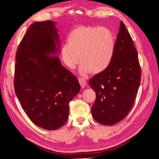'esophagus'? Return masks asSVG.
I'll use <instances>...</instances> for the list:
<instances>
[{
	"mask_svg": "<svg viewBox=\"0 0 159 159\" xmlns=\"http://www.w3.org/2000/svg\"><path fill=\"white\" fill-rule=\"evenodd\" d=\"M78 80L81 88H84L86 86V85H87V81H86V80L84 78H79Z\"/></svg>",
	"mask_w": 159,
	"mask_h": 159,
	"instance_id": "esophagus-1",
	"label": "esophagus"
}]
</instances>
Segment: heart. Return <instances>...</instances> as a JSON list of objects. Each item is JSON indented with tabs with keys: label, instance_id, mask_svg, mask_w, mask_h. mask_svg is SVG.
I'll use <instances>...</instances> for the list:
<instances>
[{
	"label": "heart",
	"instance_id": "obj_1",
	"mask_svg": "<svg viewBox=\"0 0 159 159\" xmlns=\"http://www.w3.org/2000/svg\"><path fill=\"white\" fill-rule=\"evenodd\" d=\"M115 48V37L109 28L80 26L69 34L68 44L62 47L61 56L70 69H74L80 60L83 74H99L111 63Z\"/></svg>",
	"mask_w": 159,
	"mask_h": 159
}]
</instances>
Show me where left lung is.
Segmentation results:
<instances>
[{
    "mask_svg": "<svg viewBox=\"0 0 159 159\" xmlns=\"http://www.w3.org/2000/svg\"><path fill=\"white\" fill-rule=\"evenodd\" d=\"M141 74L132 38L121 22L111 63L106 70L89 81L96 94L91 107L96 121L104 125H113L127 116L135 99Z\"/></svg>",
    "mask_w": 159,
    "mask_h": 159,
    "instance_id": "1",
    "label": "left lung"
}]
</instances>
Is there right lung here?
Wrapping results in <instances>:
<instances>
[{
	"label": "right lung",
	"instance_id": "1",
	"mask_svg": "<svg viewBox=\"0 0 159 159\" xmlns=\"http://www.w3.org/2000/svg\"><path fill=\"white\" fill-rule=\"evenodd\" d=\"M56 22L32 24L16 57L14 90L31 121L46 130L68 121L69 103L81 89L78 80L61 64V47Z\"/></svg>",
	"mask_w": 159,
	"mask_h": 159
}]
</instances>
